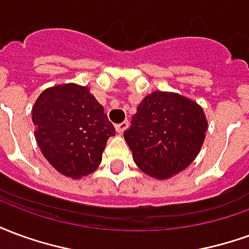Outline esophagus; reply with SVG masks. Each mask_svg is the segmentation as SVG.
Listing matches in <instances>:
<instances>
[{
	"label": "esophagus",
	"instance_id": "obj_1",
	"mask_svg": "<svg viewBox=\"0 0 249 249\" xmlns=\"http://www.w3.org/2000/svg\"><path fill=\"white\" fill-rule=\"evenodd\" d=\"M128 126H129V121H128V120H125V121L120 123V124H116V130H117L119 133H123L124 130H126Z\"/></svg>",
	"mask_w": 249,
	"mask_h": 249
}]
</instances>
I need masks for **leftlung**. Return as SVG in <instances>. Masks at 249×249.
<instances>
[{
  "mask_svg": "<svg viewBox=\"0 0 249 249\" xmlns=\"http://www.w3.org/2000/svg\"><path fill=\"white\" fill-rule=\"evenodd\" d=\"M207 129L205 113L196 101L178 93L155 90L139 104L124 139L142 172L167 180L191 165Z\"/></svg>",
  "mask_w": 249,
  "mask_h": 249,
  "instance_id": "8db88e82",
  "label": "left lung"
}]
</instances>
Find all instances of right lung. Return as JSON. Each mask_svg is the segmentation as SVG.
<instances>
[{"label":"right lung","mask_w":249,"mask_h":249,"mask_svg":"<svg viewBox=\"0 0 249 249\" xmlns=\"http://www.w3.org/2000/svg\"><path fill=\"white\" fill-rule=\"evenodd\" d=\"M32 120L41 153L71 178L97 169L107 141L116 133L90 89L74 82L45 89L32 108Z\"/></svg>","instance_id":"add662e5"}]
</instances>
